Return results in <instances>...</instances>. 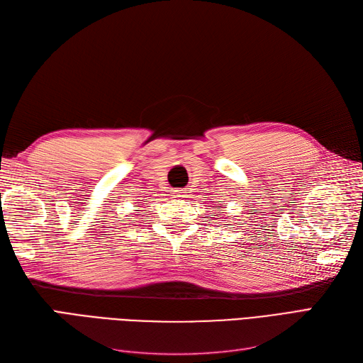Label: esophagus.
I'll return each instance as SVG.
<instances>
[{
	"label": "esophagus",
	"mask_w": 363,
	"mask_h": 363,
	"mask_svg": "<svg viewBox=\"0 0 363 363\" xmlns=\"http://www.w3.org/2000/svg\"><path fill=\"white\" fill-rule=\"evenodd\" d=\"M183 196H184V192H183V191H180V189L174 191V199H183Z\"/></svg>",
	"instance_id": "1"
}]
</instances>
